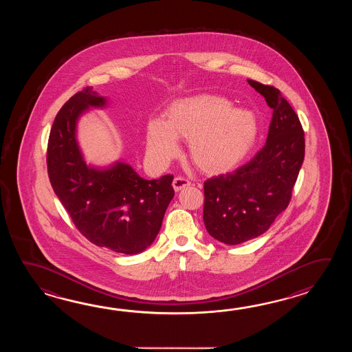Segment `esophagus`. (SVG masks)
Masks as SVG:
<instances>
[{"instance_id": "esophagus-1", "label": "esophagus", "mask_w": 352, "mask_h": 352, "mask_svg": "<svg viewBox=\"0 0 352 352\" xmlns=\"http://www.w3.org/2000/svg\"><path fill=\"white\" fill-rule=\"evenodd\" d=\"M190 181L188 179H185V177H175L173 179V186L175 188V191H179V190H182V188H185V187L190 186Z\"/></svg>"}]
</instances>
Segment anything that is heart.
Masks as SVG:
<instances>
[{"instance_id": "b5f03b06", "label": "heart", "mask_w": 352, "mask_h": 352, "mask_svg": "<svg viewBox=\"0 0 352 352\" xmlns=\"http://www.w3.org/2000/svg\"><path fill=\"white\" fill-rule=\"evenodd\" d=\"M259 135L254 114L235 109L223 97L197 94L170 105L166 120L147 124V152L152 161L166 164L179 152L177 137L188 141L195 165L208 173H226L253 148Z\"/></svg>"}]
</instances>
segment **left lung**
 Returning a JSON list of instances; mask_svg holds the SVG:
<instances>
[{
	"instance_id": "8db88e82",
	"label": "left lung",
	"mask_w": 352,
	"mask_h": 352,
	"mask_svg": "<svg viewBox=\"0 0 352 352\" xmlns=\"http://www.w3.org/2000/svg\"><path fill=\"white\" fill-rule=\"evenodd\" d=\"M248 82L273 109L265 146L234 173L204 182L206 230L229 245L270 229L291 201L305 160V132L291 104L277 88L252 79Z\"/></svg>"
}]
</instances>
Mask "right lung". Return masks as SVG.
<instances>
[{
	"label": "right lung",
	"instance_id": "obj_1",
	"mask_svg": "<svg viewBox=\"0 0 352 352\" xmlns=\"http://www.w3.org/2000/svg\"><path fill=\"white\" fill-rule=\"evenodd\" d=\"M91 87L61 107L47 143V173L54 192L76 229L98 247L137 254L150 247L175 196L173 175L144 179L123 162L99 170L85 164L76 142V120L89 107H104Z\"/></svg>",
	"mask_w": 352,
	"mask_h": 352
}]
</instances>
